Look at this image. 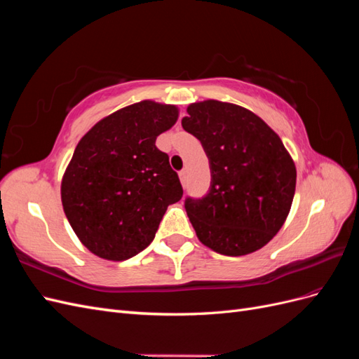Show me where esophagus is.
Masks as SVG:
<instances>
[{
	"instance_id": "esophagus-1",
	"label": "esophagus",
	"mask_w": 359,
	"mask_h": 359,
	"mask_svg": "<svg viewBox=\"0 0 359 359\" xmlns=\"http://www.w3.org/2000/svg\"><path fill=\"white\" fill-rule=\"evenodd\" d=\"M180 180H181L182 186H186V182H187V170H181L180 172Z\"/></svg>"
}]
</instances>
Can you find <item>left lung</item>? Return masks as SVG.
Returning <instances> with one entry per match:
<instances>
[{
    "label": "left lung",
    "mask_w": 359,
    "mask_h": 359,
    "mask_svg": "<svg viewBox=\"0 0 359 359\" xmlns=\"http://www.w3.org/2000/svg\"><path fill=\"white\" fill-rule=\"evenodd\" d=\"M186 132L210 160L211 187L186 199L199 241L226 256L266 245L285 224L297 186V168L280 136L262 118L233 103L203 100L187 107Z\"/></svg>",
    "instance_id": "left-lung-1"
}]
</instances>
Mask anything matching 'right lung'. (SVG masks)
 I'll list each match as a JSON object with an SVG mask.
<instances>
[{"label": "right lung", "instance_id": "obj_1", "mask_svg": "<svg viewBox=\"0 0 359 359\" xmlns=\"http://www.w3.org/2000/svg\"><path fill=\"white\" fill-rule=\"evenodd\" d=\"M175 104L142 100L83 135L61 180L62 210L95 256L126 260L154 240L163 214L182 198L169 156L156 147L177 123Z\"/></svg>", "mask_w": 359, "mask_h": 359}]
</instances>
